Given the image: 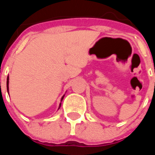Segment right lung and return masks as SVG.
<instances>
[{
    "instance_id": "add662e5",
    "label": "right lung",
    "mask_w": 155,
    "mask_h": 155,
    "mask_svg": "<svg viewBox=\"0 0 155 155\" xmlns=\"http://www.w3.org/2000/svg\"><path fill=\"white\" fill-rule=\"evenodd\" d=\"M7 92H9V76H7ZM64 97V95L63 97H62L61 98V101L63 100ZM61 104H60V106H59V108L61 107ZM58 108V109H59Z\"/></svg>"
}]
</instances>
